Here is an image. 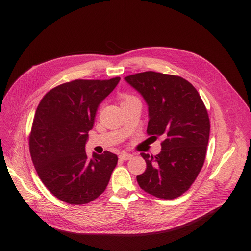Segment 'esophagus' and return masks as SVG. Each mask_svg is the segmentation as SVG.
Returning <instances> with one entry per match:
<instances>
[{"instance_id": "1", "label": "esophagus", "mask_w": 251, "mask_h": 251, "mask_svg": "<svg viewBox=\"0 0 251 251\" xmlns=\"http://www.w3.org/2000/svg\"><path fill=\"white\" fill-rule=\"evenodd\" d=\"M131 157H132V154L126 153V152H123V153H121L120 155H119V159L122 160V161H128V160L131 159Z\"/></svg>"}]
</instances>
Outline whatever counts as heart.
Segmentation results:
<instances>
[{
    "mask_svg": "<svg viewBox=\"0 0 251 251\" xmlns=\"http://www.w3.org/2000/svg\"><path fill=\"white\" fill-rule=\"evenodd\" d=\"M134 99H136V98H135V97H133V96H125V97H124V99H123V102L129 101V100H134Z\"/></svg>",
    "mask_w": 251,
    "mask_h": 251,
    "instance_id": "obj_1",
    "label": "heart"
}]
</instances>
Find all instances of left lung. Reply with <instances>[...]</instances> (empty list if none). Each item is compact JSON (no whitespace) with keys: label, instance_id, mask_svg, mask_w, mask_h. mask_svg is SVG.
I'll return each mask as SVG.
<instances>
[{"label":"left lung","instance_id":"left-lung-1","mask_svg":"<svg viewBox=\"0 0 251 251\" xmlns=\"http://www.w3.org/2000/svg\"><path fill=\"white\" fill-rule=\"evenodd\" d=\"M149 105L147 132L162 136V151L141 152L147 170L136 179L141 189L164 200L187 191L203 166L209 137V118L195 87L185 79L147 71L125 77Z\"/></svg>","mask_w":251,"mask_h":251}]
</instances>
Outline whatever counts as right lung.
I'll return each instance as SVG.
<instances>
[{
    "instance_id": "add662e5",
    "label": "right lung",
    "mask_w": 251,
    "mask_h": 251,
    "mask_svg": "<svg viewBox=\"0 0 251 251\" xmlns=\"http://www.w3.org/2000/svg\"><path fill=\"white\" fill-rule=\"evenodd\" d=\"M120 81L76 80L49 92L36 109L29 135V151L38 177L60 201L85 204L107 188L118 156L85 152L88 131L94 127L100 103Z\"/></svg>"
}]
</instances>
